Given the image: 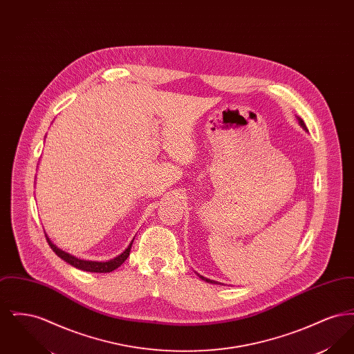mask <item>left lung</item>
Wrapping results in <instances>:
<instances>
[{"instance_id": "8db88e82", "label": "left lung", "mask_w": 354, "mask_h": 354, "mask_svg": "<svg viewBox=\"0 0 354 354\" xmlns=\"http://www.w3.org/2000/svg\"><path fill=\"white\" fill-rule=\"evenodd\" d=\"M299 120H300V124H301V126H303V127H305V124H304V120H301V119H299ZM201 277H202L203 280H205V281H207V283H212V284H214V283H215V281H212V280H209V279H204V277H203V276H201Z\"/></svg>"}]
</instances>
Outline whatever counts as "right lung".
I'll use <instances>...</instances> for the list:
<instances>
[{
	"mask_svg": "<svg viewBox=\"0 0 354 354\" xmlns=\"http://www.w3.org/2000/svg\"><path fill=\"white\" fill-rule=\"evenodd\" d=\"M46 240H48L51 250L55 252V254H57L58 257H61L62 260H65L70 266H73V267H75V268H78V270H86V272H97V273H107V272H111V270H117L118 267H120V266L124 263V260L129 257L130 251H131L133 241H134V240H133V241L130 243V245L126 248V251L123 253H120L118 257H115V259H111V260H109V261H88V260L77 259L75 256H71L70 253L61 251L59 248H57V247L51 243L48 236H46Z\"/></svg>",
	"mask_w": 354,
	"mask_h": 354,
	"instance_id": "obj_1",
	"label": "right lung"
}]
</instances>
